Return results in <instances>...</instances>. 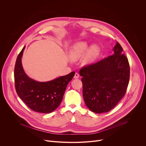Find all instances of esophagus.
<instances>
[{
	"mask_svg": "<svg viewBox=\"0 0 146 146\" xmlns=\"http://www.w3.org/2000/svg\"><path fill=\"white\" fill-rule=\"evenodd\" d=\"M78 77H79V74L78 73H76L74 76V78L75 79H77V78H78Z\"/></svg>",
	"mask_w": 146,
	"mask_h": 146,
	"instance_id": "esophagus-1",
	"label": "esophagus"
}]
</instances>
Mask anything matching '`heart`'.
Masks as SVG:
<instances>
[{
	"label": "heart",
	"mask_w": 146,
	"mask_h": 146,
	"mask_svg": "<svg viewBox=\"0 0 146 146\" xmlns=\"http://www.w3.org/2000/svg\"><path fill=\"white\" fill-rule=\"evenodd\" d=\"M88 48L89 44L86 41L78 42L71 47L69 50V56L72 59H78L82 56ZM87 51L81 59L83 65H88L92 63L100 53V48L96 45L91 46Z\"/></svg>",
	"instance_id": "heart-1"
}]
</instances>
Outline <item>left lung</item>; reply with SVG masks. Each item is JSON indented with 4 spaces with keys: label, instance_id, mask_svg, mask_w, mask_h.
Listing matches in <instances>:
<instances>
[{
    "label": "left lung",
    "instance_id": "left-lung-1",
    "mask_svg": "<svg viewBox=\"0 0 146 146\" xmlns=\"http://www.w3.org/2000/svg\"><path fill=\"white\" fill-rule=\"evenodd\" d=\"M114 54L80 70L82 95L88 109L96 113L113 109L125 96L129 84L130 66L118 42Z\"/></svg>",
    "mask_w": 146,
    "mask_h": 146
}]
</instances>
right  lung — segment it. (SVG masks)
Wrapping results in <instances>:
<instances>
[{"instance_id": "add662e5", "label": "right lung", "mask_w": 146, "mask_h": 146, "mask_svg": "<svg viewBox=\"0 0 146 146\" xmlns=\"http://www.w3.org/2000/svg\"><path fill=\"white\" fill-rule=\"evenodd\" d=\"M25 47L18 54L14 67V82L17 94L34 111L49 113L60 105L68 83L75 72L48 82H38L27 76L21 64Z\"/></svg>"}]
</instances>
